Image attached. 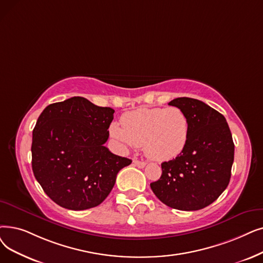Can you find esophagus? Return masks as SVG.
<instances>
[{
    "label": "esophagus",
    "instance_id": "34e87169",
    "mask_svg": "<svg viewBox=\"0 0 263 263\" xmlns=\"http://www.w3.org/2000/svg\"><path fill=\"white\" fill-rule=\"evenodd\" d=\"M133 163H134L136 166H139V167H144V166L146 165V162H145V161H141V160H138V159H134V160H133Z\"/></svg>",
    "mask_w": 263,
    "mask_h": 263
}]
</instances>
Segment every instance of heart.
Segmentation results:
<instances>
[{"label": "heart", "instance_id": "b5f03b06", "mask_svg": "<svg viewBox=\"0 0 263 263\" xmlns=\"http://www.w3.org/2000/svg\"><path fill=\"white\" fill-rule=\"evenodd\" d=\"M121 124L109 125L111 138L125 148L142 145L144 153L157 161L180 155L190 136V121L176 106L139 108L123 115Z\"/></svg>", "mask_w": 263, "mask_h": 263}]
</instances>
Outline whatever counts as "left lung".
Wrapping results in <instances>:
<instances>
[{
	"instance_id": "left-lung-1",
	"label": "left lung",
	"mask_w": 263,
	"mask_h": 263,
	"mask_svg": "<svg viewBox=\"0 0 263 263\" xmlns=\"http://www.w3.org/2000/svg\"><path fill=\"white\" fill-rule=\"evenodd\" d=\"M168 105L185 111L190 136L180 155L161 164V177L151 188L170 208L198 211L218 199L229 185L234 160L232 134L223 115L202 101L177 98Z\"/></svg>"
}]
</instances>
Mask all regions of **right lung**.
Here are the masks:
<instances>
[{"instance_id":"add662e5","label":"right lung","mask_w":263,"mask_h":263,"mask_svg":"<svg viewBox=\"0 0 263 263\" xmlns=\"http://www.w3.org/2000/svg\"><path fill=\"white\" fill-rule=\"evenodd\" d=\"M110 107L73 97L48 105L32 138V170L45 193L60 206L83 211L109 195L119 171L132 160L104 146L114 119Z\"/></svg>"}]
</instances>
